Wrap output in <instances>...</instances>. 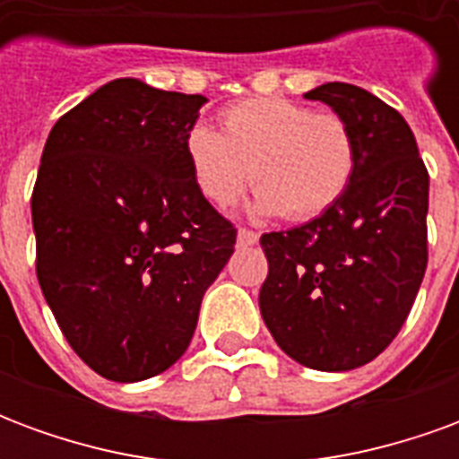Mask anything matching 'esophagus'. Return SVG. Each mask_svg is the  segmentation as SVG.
<instances>
[{
  "label": "esophagus",
  "mask_w": 459,
  "mask_h": 459,
  "mask_svg": "<svg viewBox=\"0 0 459 459\" xmlns=\"http://www.w3.org/2000/svg\"><path fill=\"white\" fill-rule=\"evenodd\" d=\"M258 233L255 230H250V229H240L238 230V246L240 248H248V246H255L258 243Z\"/></svg>",
  "instance_id": "34e87169"
}]
</instances>
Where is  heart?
<instances>
[{
    "mask_svg": "<svg viewBox=\"0 0 459 459\" xmlns=\"http://www.w3.org/2000/svg\"><path fill=\"white\" fill-rule=\"evenodd\" d=\"M221 127L196 122L184 154L201 196L226 209L250 181L260 213L312 221L337 206L356 174V137L337 113L285 98H248L221 113Z\"/></svg>",
    "mask_w": 459,
    "mask_h": 459,
    "instance_id": "b5f03b06",
    "label": "heart"
}]
</instances>
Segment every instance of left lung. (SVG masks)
I'll return each instance as SVG.
<instances>
[{
  "instance_id": "8db88e82",
  "label": "left lung",
  "mask_w": 459,
  "mask_h": 459,
  "mask_svg": "<svg viewBox=\"0 0 459 459\" xmlns=\"http://www.w3.org/2000/svg\"><path fill=\"white\" fill-rule=\"evenodd\" d=\"M356 137L351 186L305 226L263 233L260 315L278 346L317 371L368 364L403 327L428 265V169L398 110L364 88L305 93Z\"/></svg>"
}]
</instances>
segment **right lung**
<instances>
[{"label":"right lung","instance_id":"1","mask_svg":"<svg viewBox=\"0 0 459 459\" xmlns=\"http://www.w3.org/2000/svg\"><path fill=\"white\" fill-rule=\"evenodd\" d=\"M204 95L117 78L58 117L31 194L36 278L95 374L167 371L189 346L236 226L194 184L184 134Z\"/></svg>","mask_w":459,"mask_h":459}]
</instances>
